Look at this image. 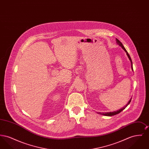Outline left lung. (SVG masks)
Masks as SVG:
<instances>
[{
    "label": "left lung",
    "instance_id": "obj_1",
    "mask_svg": "<svg viewBox=\"0 0 149 149\" xmlns=\"http://www.w3.org/2000/svg\"><path fill=\"white\" fill-rule=\"evenodd\" d=\"M116 42L120 46L123 50H125V51L126 52V54H127V55L128 57V58H129V60H130V61H131V69H132V70L134 71V70H133V66H132V60H131V57L130 56V55L128 54V53L127 52V51H126V49L125 48V47L123 46V45H122V43L120 42V41L117 39V38H116ZM131 99L132 98H131V99L129 100V102H128L127 104L124 107H123L122 108H120V109H118V110H117V111H114L113 112H105V113H99V114H102V115H104V116H114V115H116V114H117L120 113V112H122L123 109H125V108L128 105L130 104V103L131 102Z\"/></svg>",
    "mask_w": 149,
    "mask_h": 149
}]
</instances>
